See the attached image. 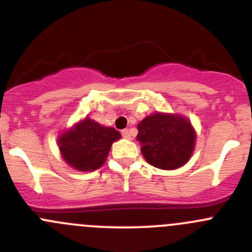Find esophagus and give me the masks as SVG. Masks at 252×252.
I'll use <instances>...</instances> for the list:
<instances>
[{
    "mask_svg": "<svg viewBox=\"0 0 252 252\" xmlns=\"http://www.w3.org/2000/svg\"><path fill=\"white\" fill-rule=\"evenodd\" d=\"M122 136H123L124 139H130L131 138L130 130H129V129H124V130H122Z\"/></svg>",
    "mask_w": 252,
    "mask_h": 252,
    "instance_id": "esophagus-1",
    "label": "esophagus"
}]
</instances>
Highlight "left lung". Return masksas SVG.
Masks as SVG:
<instances>
[{
  "mask_svg": "<svg viewBox=\"0 0 252 252\" xmlns=\"http://www.w3.org/2000/svg\"><path fill=\"white\" fill-rule=\"evenodd\" d=\"M138 130L136 140L141 145L142 156L156 168H179L194 151L196 134L183 116L156 112L142 119Z\"/></svg>",
  "mask_w": 252,
  "mask_h": 252,
  "instance_id": "left-lung-1",
  "label": "left lung"
}]
</instances>
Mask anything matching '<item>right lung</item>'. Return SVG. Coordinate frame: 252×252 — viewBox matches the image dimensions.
I'll list each match as a JSON object with an SVG mask.
<instances>
[{
    "instance_id": "obj_1",
    "label": "right lung",
    "mask_w": 252,
    "mask_h": 252,
    "mask_svg": "<svg viewBox=\"0 0 252 252\" xmlns=\"http://www.w3.org/2000/svg\"><path fill=\"white\" fill-rule=\"evenodd\" d=\"M121 134L111 126H103L85 118L60 135L58 146L64 161L80 172H91L105 163L114 141Z\"/></svg>"
}]
</instances>
